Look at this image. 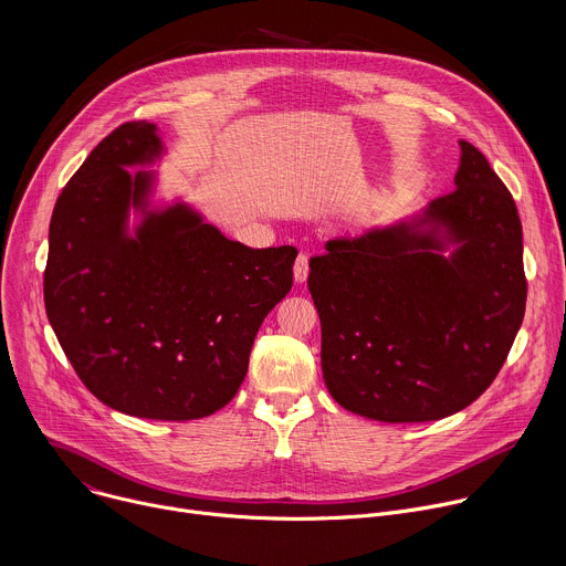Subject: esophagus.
Masks as SVG:
<instances>
[{"instance_id": "1", "label": "esophagus", "mask_w": 566, "mask_h": 566, "mask_svg": "<svg viewBox=\"0 0 566 566\" xmlns=\"http://www.w3.org/2000/svg\"><path fill=\"white\" fill-rule=\"evenodd\" d=\"M306 275H308V258L297 255V260L293 264V277L297 284H302V282H306Z\"/></svg>"}]
</instances>
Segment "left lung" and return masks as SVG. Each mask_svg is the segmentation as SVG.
I'll return each instance as SVG.
<instances>
[{
    "label": "left lung",
    "mask_w": 566,
    "mask_h": 566,
    "mask_svg": "<svg viewBox=\"0 0 566 566\" xmlns=\"http://www.w3.org/2000/svg\"><path fill=\"white\" fill-rule=\"evenodd\" d=\"M459 147L450 195L408 221L334 237L308 262L322 376L340 406L365 419L423 423L468 408L522 327L515 201L486 156L468 140Z\"/></svg>",
    "instance_id": "obj_1"
}]
</instances>
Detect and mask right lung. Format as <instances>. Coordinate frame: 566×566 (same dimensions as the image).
Returning <instances> with one entry per match:
<instances>
[{"mask_svg": "<svg viewBox=\"0 0 566 566\" xmlns=\"http://www.w3.org/2000/svg\"><path fill=\"white\" fill-rule=\"evenodd\" d=\"M154 123L103 138L55 201L44 306L87 389L138 419L221 410L249 371L255 336L291 291L293 247L249 249L188 203L151 208ZM142 221L128 232V212Z\"/></svg>", "mask_w": 566, "mask_h": 566, "instance_id": "right-lung-1", "label": "right lung"}]
</instances>
